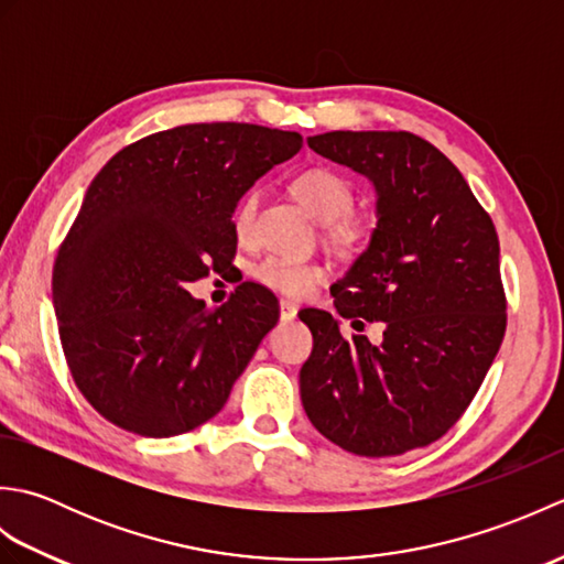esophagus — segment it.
<instances>
[{"mask_svg":"<svg viewBox=\"0 0 564 564\" xmlns=\"http://www.w3.org/2000/svg\"><path fill=\"white\" fill-rule=\"evenodd\" d=\"M297 317V305L291 301H281V319L283 322H291Z\"/></svg>","mask_w":564,"mask_h":564,"instance_id":"34e87169","label":"esophagus"}]
</instances>
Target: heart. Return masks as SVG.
Returning <instances> with one entry per match:
<instances>
[{
	"instance_id": "heart-1",
	"label": "heart",
	"mask_w": 564,
	"mask_h": 564,
	"mask_svg": "<svg viewBox=\"0 0 564 564\" xmlns=\"http://www.w3.org/2000/svg\"><path fill=\"white\" fill-rule=\"evenodd\" d=\"M293 191L305 210L315 220L325 223V232L329 235L332 242L341 247H354L366 237V220L349 213L354 206V186L339 172L329 170V166H310V170L295 176ZM259 203L261 191L249 188L235 206L232 227L239 239H247L251 230H254ZM254 279L275 293L303 297L317 283L327 279V269L317 261L271 254L257 263Z\"/></svg>"
}]
</instances>
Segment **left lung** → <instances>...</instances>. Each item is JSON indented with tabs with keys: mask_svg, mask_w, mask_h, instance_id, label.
<instances>
[{
	"mask_svg": "<svg viewBox=\"0 0 564 564\" xmlns=\"http://www.w3.org/2000/svg\"><path fill=\"white\" fill-rule=\"evenodd\" d=\"M310 150L376 186L368 249L334 283L351 325L382 322V341L344 337L339 319L307 310L313 354L301 400L322 436L382 458L422 448L458 422L507 329L499 237L446 154L404 130H332Z\"/></svg>",
	"mask_w": 564,
	"mask_h": 564,
	"instance_id": "left-lung-1",
	"label": "left lung"
}]
</instances>
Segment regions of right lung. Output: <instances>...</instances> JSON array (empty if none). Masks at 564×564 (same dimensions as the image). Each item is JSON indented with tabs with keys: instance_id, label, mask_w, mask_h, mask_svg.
Segmentation results:
<instances>
[{
	"instance_id": "1",
	"label": "right lung",
	"mask_w": 564,
	"mask_h": 564,
	"mask_svg": "<svg viewBox=\"0 0 564 564\" xmlns=\"http://www.w3.org/2000/svg\"><path fill=\"white\" fill-rule=\"evenodd\" d=\"M303 138L251 123H191L116 152L59 245L53 305L69 373L111 424L178 436L223 410L279 322V301L237 285L218 310L184 289L237 249L232 213Z\"/></svg>"
}]
</instances>
